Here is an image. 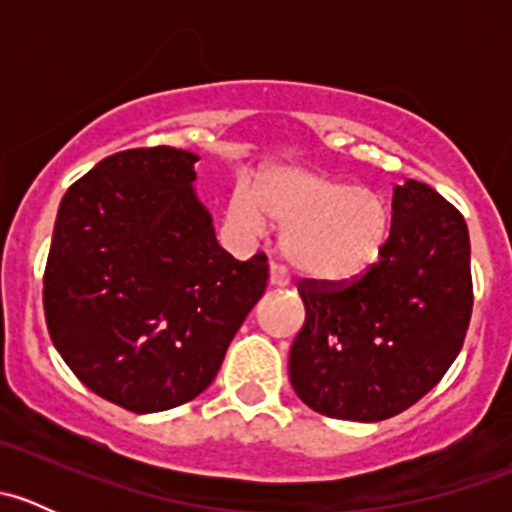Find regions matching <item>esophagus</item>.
I'll return each mask as SVG.
<instances>
[{
  "label": "esophagus",
  "mask_w": 512,
  "mask_h": 512,
  "mask_svg": "<svg viewBox=\"0 0 512 512\" xmlns=\"http://www.w3.org/2000/svg\"><path fill=\"white\" fill-rule=\"evenodd\" d=\"M270 285L272 287H287L289 285V272L280 262H270Z\"/></svg>",
  "instance_id": "1"
}]
</instances>
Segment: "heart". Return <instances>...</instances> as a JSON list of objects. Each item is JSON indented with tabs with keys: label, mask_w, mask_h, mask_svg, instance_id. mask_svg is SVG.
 I'll use <instances>...</instances> for the list:
<instances>
[{
	"label": "heart",
	"mask_w": 512,
	"mask_h": 512,
	"mask_svg": "<svg viewBox=\"0 0 512 512\" xmlns=\"http://www.w3.org/2000/svg\"><path fill=\"white\" fill-rule=\"evenodd\" d=\"M285 227L282 250L299 275L329 285L359 280L384 255L391 208L376 190L307 168H282L257 185L237 180L225 220L235 235L260 240L269 220Z\"/></svg>",
	"instance_id": "b5f03b06"
}]
</instances>
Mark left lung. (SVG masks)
Here are the masks:
<instances>
[{
    "label": "left lung",
    "mask_w": 512,
    "mask_h": 512,
    "mask_svg": "<svg viewBox=\"0 0 512 512\" xmlns=\"http://www.w3.org/2000/svg\"><path fill=\"white\" fill-rule=\"evenodd\" d=\"M391 235L359 280H299L304 327L289 381L317 414L384 421L428 394L466 339L473 312L471 237L431 185L394 188Z\"/></svg>",
    "instance_id": "8db88e82"
}]
</instances>
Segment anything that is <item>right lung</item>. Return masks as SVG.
<instances>
[{
    "instance_id": "obj_1",
    "label": "right lung",
    "mask_w": 512,
    "mask_h": 512,
    "mask_svg": "<svg viewBox=\"0 0 512 512\" xmlns=\"http://www.w3.org/2000/svg\"><path fill=\"white\" fill-rule=\"evenodd\" d=\"M180 148H131L66 190L44 270L56 352L84 386L156 414L213 384L265 294V252L240 262L215 240Z\"/></svg>"
}]
</instances>
